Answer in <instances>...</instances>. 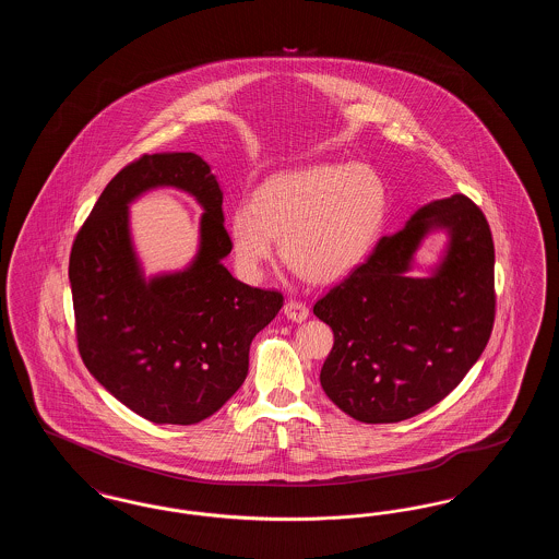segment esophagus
<instances>
[{
  "instance_id": "esophagus-1",
  "label": "esophagus",
  "mask_w": 559,
  "mask_h": 559,
  "mask_svg": "<svg viewBox=\"0 0 559 559\" xmlns=\"http://www.w3.org/2000/svg\"><path fill=\"white\" fill-rule=\"evenodd\" d=\"M283 310H285V317L293 320V322H304V320L308 319V314H310L308 306L301 304V301H295V299H289Z\"/></svg>"
}]
</instances>
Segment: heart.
<instances>
[{"label":"heart","instance_id":"heart-1","mask_svg":"<svg viewBox=\"0 0 559 559\" xmlns=\"http://www.w3.org/2000/svg\"><path fill=\"white\" fill-rule=\"evenodd\" d=\"M388 210L381 178L367 165L312 163L281 171L228 215L242 276L260 278L278 239L285 262L310 283H337L369 255Z\"/></svg>","mask_w":559,"mask_h":559}]
</instances>
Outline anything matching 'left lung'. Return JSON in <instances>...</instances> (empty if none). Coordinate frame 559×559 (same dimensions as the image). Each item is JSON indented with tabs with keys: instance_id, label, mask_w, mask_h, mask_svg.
I'll return each instance as SVG.
<instances>
[{
	"instance_id": "left-lung-1",
	"label": "left lung",
	"mask_w": 559,
	"mask_h": 559,
	"mask_svg": "<svg viewBox=\"0 0 559 559\" xmlns=\"http://www.w3.org/2000/svg\"><path fill=\"white\" fill-rule=\"evenodd\" d=\"M436 229L439 262L413 277L414 255ZM495 245L465 194L426 203L381 237L365 264L314 304L333 329L320 385L362 424H399L447 399L478 362L495 322Z\"/></svg>"
}]
</instances>
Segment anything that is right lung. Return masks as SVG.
<instances>
[{
    "mask_svg": "<svg viewBox=\"0 0 559 559\" xmlns=\"http://www.w3.org/2000/svg\"><path fill=\"white\" fill-rule=\"evenodd\" d=\"M153 187H178L204 210L200 249L182 271L146 277L129 230V205ZM222 188L194 153L144 155L103 190L73 242L69 281L83 365L135 415L192 426L219 411L249 371L253 337L283 295L237 281Z\"/></svg>",
    "mask_w": 559,
    "mask_h": 559,
    "instance_id": "right-lung-1",
    "label": "right lung"
}]
</instances>
